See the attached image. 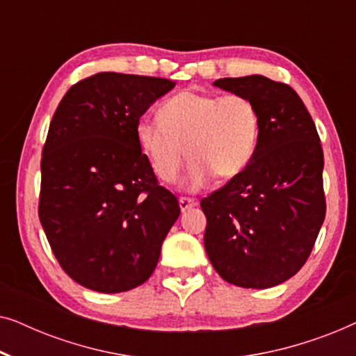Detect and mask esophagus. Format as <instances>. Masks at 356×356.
Here are the masks:
<instances>
[{"instance_id": "obj_1", "label": "esophagus", "mask_w": 356, "mask_h": 356, "mask_svg": "<svg viewBox=\"0 0 356 356\" xmlns=\"http://www.w3.org/2000/svg\"><path fill=\"white\" fill-rule=\"evenodd\" d=\"M178 202H179V209H181L183 212L188 211V209L194 207V206H197V201H196V199H193V197H179Z\"/></svg>"}]
</instances>
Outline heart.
<instances>
[{"label":"heart","instance_id":"obj_1","mask_svg":"<svg viewBox=\"0 0 356 356\" xmlns=\"http://www.w3.org/2000/svg\"><path fill=\"white\" fill-rule=\"evenodd\" d=\"M259 131V110L248 97L186 90L165 100L159 116L139 118L136 139L163 181L178 177L188 154L193 160L184 186L199 189L213 175H240L254 157Z\"/></svg>","mask_w":356,"mask_h":356}]
</instances>
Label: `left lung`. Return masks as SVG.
Instances as JSON below:
<instances>
[{
	"instance_id": "1",
	"label": "left lung",
	"mask_w": 356,
	"mask_h": 356,
	"mask_svg": "<svg viewBox=\"0 0 356 356\" xmlns=\"http://www.w3.org/2000/svg\"><path fill=\"white\" fill-rule=\"evenodd\" d=\"M213 86L254 102L261 131L250 165L201 201L204 246L228 284L269 289L305 266L324 222L319 134L289 84L254 74Z\"/></svg>"
}]
</instances>
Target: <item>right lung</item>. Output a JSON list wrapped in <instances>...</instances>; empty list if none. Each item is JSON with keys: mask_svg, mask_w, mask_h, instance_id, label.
Segmentation results:
<instances>
[{"mask_svg": "<svg viewBox=\"0 0 356 356\" xmlns=\"http://www.w3.org/2000/svg\"><path fill=\"white\" fill-rule=\"evenodd\" d=\"M175 87L162 77L99 72L71 87L42 152L38 217L61 269L120 293L152 275L179 216L136 139V123Z\"/></svg>", "mask_w": 356, "mask_h": 356, "instance_id": "1", "label": "right lung"}]
</instances>
